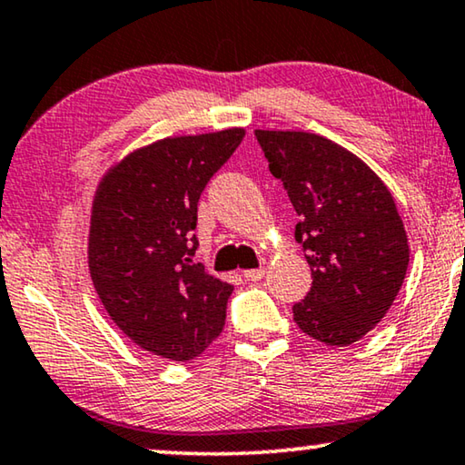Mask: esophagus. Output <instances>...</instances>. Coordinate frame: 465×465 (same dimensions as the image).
Instances as JSON below:
<instances>
[{
  "instance_id": "34e87169",
  "label": "esophagus",
  "mask_w": 465,
  "mask_h": 465,
  "mask_svg": "<svg viewBox=\"0 0 465 465\" xmlns=\"http://www.w3.org/2000/svg\"><path fill=\"white\" fill-rule=\"evenodd\" d=\"M264 266L262 268H252V271H243V277L247 279V281H260L262 277H264Z\"/></svg>"
}]
</instances>
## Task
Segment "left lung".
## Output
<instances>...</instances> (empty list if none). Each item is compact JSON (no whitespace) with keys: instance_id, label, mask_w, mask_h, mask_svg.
I'll return each instance as SVG.
<instances>
[{"instance_id":"1","label":"left lung","mask_w":465,"mask_h":465,"mask_svg":"<svg viewBox=\"0 0 465 465\" xmlns=\"http://www.w3.org/2000/svg\"><path fill=\"white\" fill-rule=\"evenodd\" d=\"M274 178L298 212L295 241L312 287L293 321L327 346H350L386 316L409 266L392 193L365 161L311 132L255 130Z\"/></svg>"}]
</instances>
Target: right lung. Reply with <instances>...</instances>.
Returning a JSON list of instances; mask_svg holds the SVG:
<instances>
[{
	"label": "right lung",
	"mask_w": 465,
	"mask_h": 465,
	"mask_svg": "<svg viewBox=\"0 0 465 465\" xmlns=\"http://www.w3.org/2000/svg\"><path fill=\"white\" fill-rule=\"evenodd\" d=\"M243 127L161 138L125 154L96 186L87 268L104 311L134 344L191 361L222 333L231 282L194 264L197 203Z\"/></svg>",
	"instance_id": "1"
}]
</instances>
